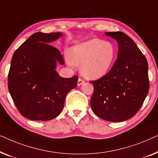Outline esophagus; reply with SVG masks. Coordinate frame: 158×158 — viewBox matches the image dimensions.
Listing matches in <instances>:
<instances>
[{
  "mask_svg": "<svg viewBox=\"0 0 158 158\" xmlns=\"http://www.w3.org/2000/svg\"><path fill=\"white\" fill-rule=\"evenodd\" d=\"M84 83V80H82L81 79H78V81H77V85L78 86H81V84H83Z\"/></svg>",
  "mask_w": 158,
  "mask_h": 158,
  "instance_id": "34e87169",
  "label": "esophagus"
}]
</instances>
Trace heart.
<instances>
[{
    "instance_id": "1",
    "label": "heart",
    "mask_w": 158,
    "mask_h": 158,
    "mask_svg": "<svg viewBox=\"0 0 158 158\" xmlns=\"http://www.w3.org/2000/svg\"><path fill=\"white\" fill-rule=\"evenodd\" d=\"M116 56V49L110 42L92 39L73 46L69 52V65H81L85 78L97 80L107 74Z\"/></svg>"
}]
</instances>
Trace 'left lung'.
Instances as JSON below:
<instances>
[{
    "label": "left lung",
    "mask_w": 158,
    "mask_h": 158,
    "mask_svg": "<svg viewBox=\"0 0 158 158\" xmlns=\"http://www.w3.org/2000/svg\"><path fill=\"white\" fill-rule=\"evenodd\" d=\"M118 44L117 59L105 76L91 81L90 100L97 117L108 122L132 118L143 105L149 91L148 64L134 41L123 32H105Z\"/></svg>",
    "instance_id": "obj_1"
}]
</instances>
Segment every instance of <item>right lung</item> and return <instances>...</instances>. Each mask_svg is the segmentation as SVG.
<instances>
[{"label": "right lung", "mask_w": 158, "mask_h": 158, "mask_svg": "<svg viewBox=\"0 0 158 158\" xmlns=\"http://www.w3.org/2000/svg\"><path fill=\"white\" fill-rule=\"evenodd\" d=\"M61 32H37L23 42L13 55L8 86L18 110L26 118L48 121L63 110L66 94L77 87L78 78L60 77L57 64L64 60L50 45L61 37Z\"/></svg>", "instance_id": "obj_1"}]
</instances>
